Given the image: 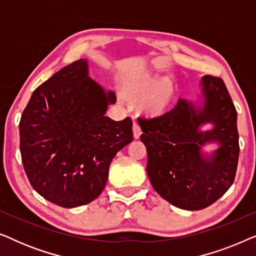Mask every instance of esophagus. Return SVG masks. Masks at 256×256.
<instances>
[{
    "label": "esophagus",
    "mask_w": 256,
    "mask_h": 256,
    "mask_svg": "<svg viewBox=\"0 0 256 256\" xmlns=\"http://www.w3.org/2000/svg\"><path fill=\"white\" fill-rule=\"evenodd\" d=\"M132 134H134L135 138H140V136L142 134L141 128H140V126L136 122H134V124H132Z\"/></svg>",
    "instance_id": "34e87169"
}]
</instances>
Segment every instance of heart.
Instances as JSON below:
<instances>
[{
  "label": "heart",
  "instance_id": "b5f03b06",
  "mask_svg": "<svg viewBox=\"0 0 256 256\" xmlns=\"http://www.w3.org/2000/svg\"><path fill=\"white\" fill-rule=\"evenodd\" d=\"M120 93L130 104H138L140 114L148 118L166 116L176 100V87L168 76L138 73L121 84Z\"/></svg>",
  "mask_w": 256,
  "mask_h": 256
}]
</instances>
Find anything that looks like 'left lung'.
Here are the masks:
<instances>
[{
    "mask_svg": "<svg viewBox=\"0 0 256 256\" xmlns=\"http://www.w3.org/2000/svg\"><path fill=\"white\" fill-rule=\"evenodd\" d=\"M202 107L180 99L166 116L138 120L152 185L170 204L188 211L208 208L228 190L239 160L236 110L224 80L202 76ZM205 123L214 124L211 131L198 129ZM208 142L220 146L205 156L201 146Z\"/></svg>",
    "mask_w": 256,
    "mask_h": 256,
    "instance_id": "left-lung-1",
    "label": "left lung"
}]
</instances>
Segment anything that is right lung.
Here are the masks:
<instances>
[{
	"label": "right lung",
	"instance_id": "obj_1",
	"mask_svg": "<svg viewBox=\"0 0 256 256\" xmlns=\"http://www.w3.org/2000/svg\"><path fill=\"white\" fill-rule=\"evenodd\" d=\"M115 94L88 76L79 59L34 90L20 121V150L32 188L72 208L99 197L112 160L132 141L129 118L104 116Z\"/></svg>",
	"mask_w": 256,
	"mask_h": 256
}]
</instances>
